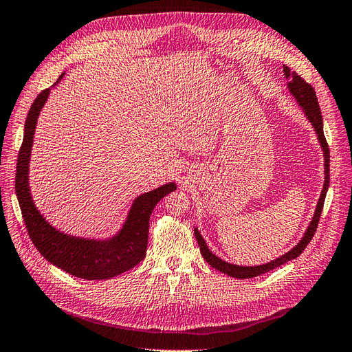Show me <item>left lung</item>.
Instances as JSON below:
<instances>
[{
	"instance_id": "8db88e82",
	"label": "left lung",
	"mask_w": 352,
	"mask_h": 352,
	"mask_svg": "<svg viewBox=\"0 0 352 352\" xmlns=\"http://www.w3.org/2000/svg\"><path fill=\"white\" fill-rule=\"evenodd\" d=\"M283 69H284V75H286V78L289 80L287 87L290 90V93L293 94L294 99L298 100V103L302 107V109L305 111V116L309 120L312 127H314L317 136H318V142H320V145L322 148V153H324V185H322V191H321L320 199L317 203L314 217H312V221L308 226L305 235L302 236V240L296 245H294L290 252L284 253L283 256H280V258H277L275 261H271V262L263 263V265H258V267H240V265L228 263V262L219 259L216 254H213L210 250H208V247H207L204 239L201 236V234H199L198 230L195 228V230H194L195 239L198 241L199 250H201V254H203V258L206 259V262L210 265L212 268L221 271L226 275H230V277L240 278V280L258 277V275H261V274H265V272H268L271 270L278 268V267H281L283 263H286L292 259H296L298 256L303 250H305V247L312 240V236H314V234L317 231L318 221H320V216H321V212H322V206H324V198H326L327 189H329L330 153H329L327 140L324 138V131H322V117H321V111H320V107H318L316 91H314V89H312L311 84H308L302 77H299V75L294 71H290L289 66H284Z\"/></svg>"
}]
</instances>
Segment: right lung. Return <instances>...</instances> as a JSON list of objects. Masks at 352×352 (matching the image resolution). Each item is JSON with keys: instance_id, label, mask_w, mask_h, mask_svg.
Listing matches in <instances>:
<instances>
[{"instance_id": "add662e5", "label": "right lung", "mask_w": 352, "mask_h": 352, "mask_svg": "<svg viewBox=\"0 0 352 352\" xmlns=\"http://www.w3.org/2000/svg\"><path fill=\"white\" fill-rule=\"evenodd\" d=\"M63 74L56 82H59ZM50 89L43 90L34 100L25 121L22 146L16 166V195L21 206L26 231L36 250L54 267L84 280H108L126 272L144 261L148 247L149 217L155 204L176 189L173 182L139 195L129 212L121 231L109 240H89L71 236L53 228L34 206L30 191V157L38 116L49 98Z\"/></svg>"}]
</instances>
